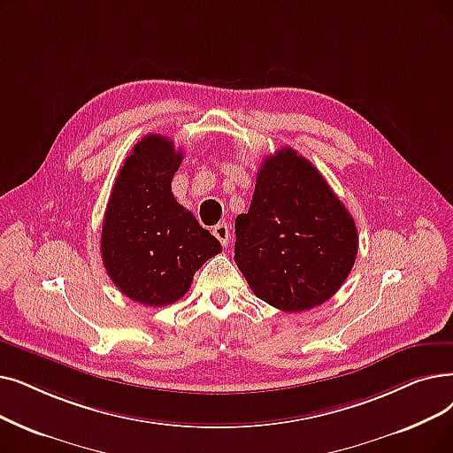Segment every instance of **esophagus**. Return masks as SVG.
<instances>
[{"instance_id":"obj_1","label":"esophagus","mask_w":453,"mask_h":453,"mask_svg":"<svg viewBox=\"0 0 453 453\" xmlns=\"http://www.w3.org/2000/svg\"><path fill=\"white\" fill-rule=\"evenodd\" d=\"M212 234L216 239H219V242L222 244V246H227L229 244V241H231V231H229V226L227 224H216L214 227H212Z\"/></svg>"}]
</instances>
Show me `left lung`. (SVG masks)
Masks as SVG:
<instances>
[{"label":"left lung","instance_id":"left-lung-1","mask_svg":"<svg viewBox=\"0 0 453 453\" xmlns=\"http://www.w3.org/2000/svg\"><path fill=\"white\" fill-rule=\"evenodd\" d=\"M234 233V263L250 288L285 312L327 302L349 275L359 246L344 203L292 148L266 157Z\"/></svg>","mask_w":453,"mask_h":453}]
</instances>
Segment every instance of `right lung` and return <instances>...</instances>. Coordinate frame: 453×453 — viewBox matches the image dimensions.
Returning a JSON list of instances; mask_svg holds the SVG:
<instances>
[{
    "label": "right lung",
    "mask_w": 453,
    "mask_h": 453,
    "mask_svg": "<svg viewBox=\"0 0 453 453\" xmlns=\"http://www.w3.org/2000/svg\"><path fill=\"white\" fill-rule=\"evenodd\" d=\"M183 151L161 134L136 142L114 181L102 227V259L112 283L136 303L178 302L194 273L222 251L194 214L175 202L172 180Z\"/></svg>",
    "instance_id": "right-lung-1"
}]
</instances>
